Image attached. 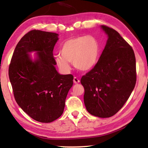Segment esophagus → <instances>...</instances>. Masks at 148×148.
Instances as JSON below:
<instances>
[{
    "label": "esophagus",
    "instance_id": "34e87169",
    "mask_svg": "<svg viewBox=\"0 0 148 148\" xmlns=\"http://www.w3.org/2000/svg\"><path fill=\"white\" fill-rule=\"evenodd\" d=\"M79 79H77V77H74V84H78V83H79Z\"/></svg>",
    "mask_w": 148,
    "mask_h": 148
}]
</instances>
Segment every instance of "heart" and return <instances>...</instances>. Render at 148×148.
I'll list each match as a JSON object with an SVG mask.
<instances>
[{"label": "heart", "instance_id": "obj_1", "mask_svg": "<svg viewBox=\"0 0 148 148\" xmlns=\"http://www.w3.org/2000/svg\"><path fill=\"white\" fill-rule=\"evenodd\" d=\"M60 52L61 56L57 57L56 61L62 72L70 71L69 62H72L75 68L79 71H88L98 61L101 46L95 36H77L65 42Z\"/></svg>", "mask_w": 148, "mask_h": 148}]
</instances>
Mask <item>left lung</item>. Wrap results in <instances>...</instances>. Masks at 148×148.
Listing matches in <instances>:
<instances>
[{"label": "left lung", "instance_id": "obj_1", "mask_svg": "<svg viewBox=\"0 0 148 148\" xmlns=\"http://www.w3.org/2000/svg\"><path fill=\"white\" fill-rule=\"evenodd\" d=\"M108 36L99 60L82 76L84 104L92 116H113L123 106L136 82V59L132 47L116 30L102 25Z\"/></svg>", "mask_w": 148, "mask_h": 148}]
</instances>
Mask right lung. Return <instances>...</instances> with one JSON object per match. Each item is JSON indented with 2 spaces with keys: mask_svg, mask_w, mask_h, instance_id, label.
<instances>
[{
  "mask_svg": "<svg viewBox=\"0 0 148 148\" xmlns=\"http://www.w3.org/2000/svg\"><path fill=\"white\" fill-rule=\"evenodd\" d=\"M56 32L32 30L15 48L8 74L17 104L29 116L41 123H50L63 113L65 100L73 85L72 74L56 71L53 55L58 40ZM37 52L32 62L28 53Z\"/></svg>",
  "mask_w": 148,
  "mask_h": 148,
  "instance_id": "add662e5",
  "label": "right lung"
}]
</instances>
